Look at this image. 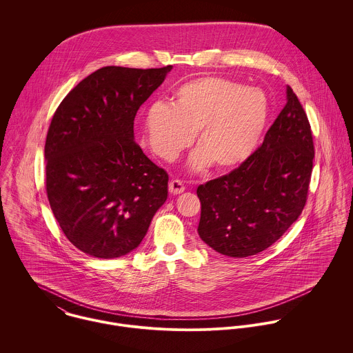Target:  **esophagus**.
Returning <instances> with one entry per match:
<instances>
[{
    "mask_svg": "<svg viewBox=\"0 0 353 353\" xmlns=\"http://www.w3.org/2000/svg\"><path fill=\"white\" fill-rule=\"evenodd\" d=\"M168 190H170V193L171 194H181V193H183L185 192V186H183V183L181 182V181H178V179H172L171 182H170V185H168Z\"/></svg>",
    "mask_w": 353,
    "mask_h": 353,
    "instance_id": "esophagus-1",
    "label": "esophagus"
}]
</instances>
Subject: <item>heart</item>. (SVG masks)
<instances>
[{
  "label": "heart",
  "mask_w": 353,
  "mask_h": 353,
  "mask_svg": "<svg viewBox=\"0 0 353 353\" xmlns=\"http://www.w3.org/2000/svg\"><path fill=\"white\" fill-rule=\"evenodd\" d=\"M269 119V101L242 83L205 76L182 84L172 101H153L145 110L144 129L152 152L175 160L193 141L192 168L210 164L219 171L236 168L256 150Z\"/></svg>",
  "instance_id": "1"
}]
</instances>
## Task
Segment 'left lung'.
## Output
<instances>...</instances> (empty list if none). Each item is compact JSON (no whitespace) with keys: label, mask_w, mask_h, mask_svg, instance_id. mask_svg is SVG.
<instances>
[{"label":"left lung","mask_w":353,"mask_h":353,"mask_svg":"<svg viewBox=\"0 0 353 353\" xmlns=\"http://www.w3.org/2000/svg\"><path fill=\"white\" fill-rule=\"evenodd\" d=\"M312 159L311 128L288 85L287 104L262 145L230 174L199 186L200 238L234 258L266 250L301 216Z\"/></svg>","instance_id":"8db88e82"}]
</instances>
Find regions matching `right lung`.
Instances as JSON below:
<instances>
[{"label": "right lung", "instance_id": "1", "mask_svg": "<svg viewBox=\"0 0 353 353\" xmlns=\"http://www.w3.org/2000/svg\"><path fill=\"white\" fill-rule=\"evenodd\" d=\"M171 69L104 66L80 81L51 119L48 199L65 236L91 256L133 252L167 200L168 174L137 145L133 125Z\"/></svg>", "mask_w": 353, "mask_h": 353}]
</instances>
